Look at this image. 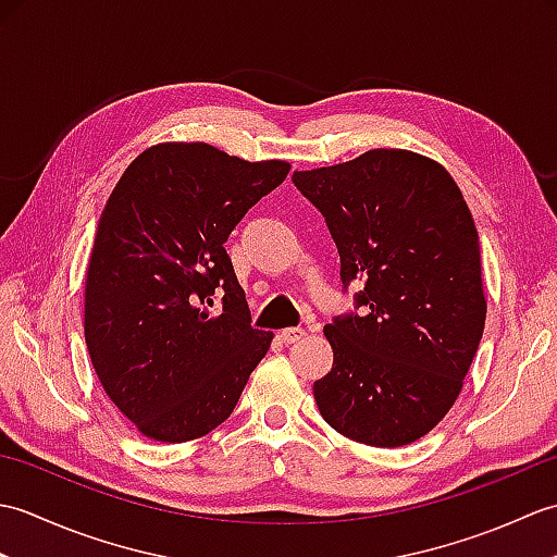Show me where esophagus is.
Wrapping results in <instances>:
<instances>
[{"mask_svg":"<svg viewBox=\"0 0 557 557\" xmlns=\"http://www.w3.org/2000/svg\"><path fill=\"white\" fill-rule=\"evenodd\" d=\"M304 337H306V330L301 327H287L280 333V339L285 342V345H297V342H301Z\"/></svg>","mask_w":557,"mask_h":557,"instance_id":"obj_1","label":"esophagus"}]
</instances>
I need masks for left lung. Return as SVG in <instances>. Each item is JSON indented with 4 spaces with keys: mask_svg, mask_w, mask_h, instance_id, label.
Listing matches in <instances>:
<instances>
[{
    "mask_svg": "<svg viewBox=\"0 0 557 557\" xmlns=\"http://www.w3.org/2000/svg\"><path fill=\"white\" fill-rule=\"evenodd\" d=\"M323 212L342 285L363 315L325 325L333 369L321 417L349 441L401 447L453 409L486 325L479 232L453 176L419 152L375 148L292 174Z\"/></svg>",
    "mask_w": 557,
    "mask_h": 557,
    "instance_id": "8db88e82",
    "label": "left lung"
}]
</instances>
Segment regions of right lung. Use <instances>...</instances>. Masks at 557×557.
Instances as JSON below:
<instances>
[{"label": "right lung", "instance_id": "1", "mask_svg": "<svg viewBox=\"0 0 557 557\" xmlns=\"http://www.w3.org/2000/svg\"><path fill=\"white\" fill-rule=\"evenodd\" d=\"M287 174L285 160L172 140L140 152L104 203L83 333L104 393L150 441L215 431L268 354L272 333L251 327L224 242Z\"/></svg>", "mask_w": 557, "mask_h": 557}]
</instances>
